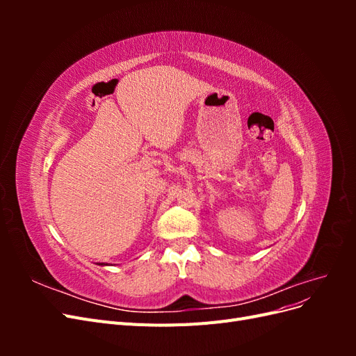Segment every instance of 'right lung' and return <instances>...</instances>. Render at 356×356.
<instances>
[{
    "instance_id": "obj_1",
    "label": "right lung",
    "mask_w": 356,
    "mask_h": 356,
    "mask_svg": "<svg viewBox=\"0 0 356 356\" xmlns=\"http://www.w3.org/2000/svg\"><path fill=\"white\" fill-rule=\"evenodd\" d=\"M101 266H104V263H102V264H101Z\"/></svg>"
}]
</instances>
